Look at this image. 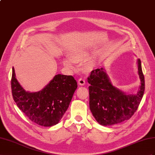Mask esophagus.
Wrapping results in <instances>:
<instances>
[{
  "label": "esophagus",
  "mask_w": 155,
  "mask_h": 155,
  "mask_svg": "<svg viewBox=\"0 0 155 155\" xmlns=\"http://www.w3.org/2000/svg\"><path fill=\"white\" fill-rule=\"evenodd\" d=\"M78 84H80V85H84L85 84V80L84 78H80L78 79Z\"/></svg>",
  "instance_id": "1"
}]
</instances>
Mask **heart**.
<instances>
[{
  "instance_id": "b5f03b06",
  "label": "heart",
  "mask_w": 155,
  "mask_h": 155,
  "mask_svg": "<svg viewBox=\"0 0 155 155\" xmlns=\"http://www.w3.org/2000/svg\"><path fill=\"white\" fill-rule=\"evenodd\" d=\"M86 56V54L82 50H76L70 54V58H64L63 59V64L64 66L68 67L71 69H74V63H80L84 60Z\"/></svg>"
}]
</instances>
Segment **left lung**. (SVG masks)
Returning <instances> with one entry per match:
<instances>
[{"label": "left lung", "mask_w": 155, "mask_h": 155, "mask_svg": "<svg viewBox=\"0 0 155 155\" xmlns=\"http://www.w3.org/2000/svg\"><path fill=\"white\" fill-rule=\"evenodd\" d=\"M138 73L140 90L136 95H126L110 83L104 68L93 70L88 77L90 109L99 124L112 126L129 120L136 112L143 96L145 78L140 59Z\"/></svg>", "instance_id": "left-lung-1"}]
</instances>
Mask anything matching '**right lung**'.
I'll return each instance as SVG.
<instances>
[{"mask_svg":"<svg viewBox=\"0 0 155 155\" xmlns=\"http://www.w3.org/2000/svg\"><path fill=\"white\" fill-rule=\"evenodd\" d=\"M77 88L73 76L59 74L39 92H26L19 84L12 68L11 88L14 101L30 120L42 126H52L60 121Z\"/></svg>","mask_w":155,"mask_h":155,"instance_id":"add662e5","label":"right lung"}]
</instances>
